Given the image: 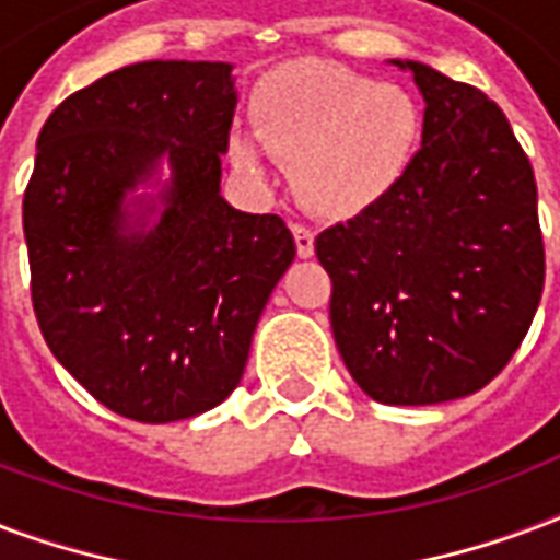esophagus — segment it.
<instances>
[{"label":"esophagus","instance_id":"1","mask_svg":"<svg viewBox=\"0 0 560 560\" xmlns=\"http://www.w3.org/2000/svg\"><path fill=\"white\" fill-rule=\"evenodd\" d=\"M290 232H293V241H296V252L299 258H311L314 255V232H311L308 225H290Z\"/></svg>","mask_w":560,"mask_h":560}]
</instances>
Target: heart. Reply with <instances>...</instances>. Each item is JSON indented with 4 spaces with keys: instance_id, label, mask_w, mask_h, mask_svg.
Here are the masks:
<instances>
[{
    "instance_id": "b5f03b06",
    "label": "heart",
    "mask_w": 560,
    "mask_h": 560,
    "mask_svg": "<svg viewBox=\"0 0 560 560\" xmlns=\"http://www.w3.org/2000/svg\"><path fill=\"white\" fill-rule=\"evenodd\" d=\"M249 117L264 152L293 166L299 199L335 220L390 194L420 138V110L402 88L323 61L270 72ZM229 155L237 173L264 178V155L249 138H232Z\"/></svg>"
}]
</instances>
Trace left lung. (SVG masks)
Returning a JSON list of instances; mask_svg holds the SVG:
<instances>
[{"label": "left lung", "instance_id": "8db88e82", "mask_svg": "<svg viewBox=\"0 0 560 560\" xmlns=\"http://www.w3.org/2000/svg\"><path fill=\"white\" fill-rule=\"evenodd\" d=\"M422 147L394 190L317 237L331 331L358 387L438 405L493 382L526 337L546 276L537 185L497 102L417 61Z\"/></svg>", "mask_w": 560, "mask_h": 560}]
</instances>
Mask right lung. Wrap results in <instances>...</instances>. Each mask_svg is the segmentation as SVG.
I'll use <instances>...</instances> for the list:
<instances>
[{
  "label": "right lung",
  "mask_w": 560,
  "mask_h": 560,
  "mask_svg": "<svg viewBox=\"0 0 560 560\" xmlns=\"http://www.w3.org/2000/svg\"><path fill=\"white\" fill-rule=\"evenodd\" d=\"M234 105L232 63L143 61L67 96L37 138L23 196L34 317L67 373L128 420L223 402L296 255L279 213L220 196ZM161 156L165 211L131 233L125 194Z\"/></svg>",
  "instance_id": "obj_1"
}]
</instances>
